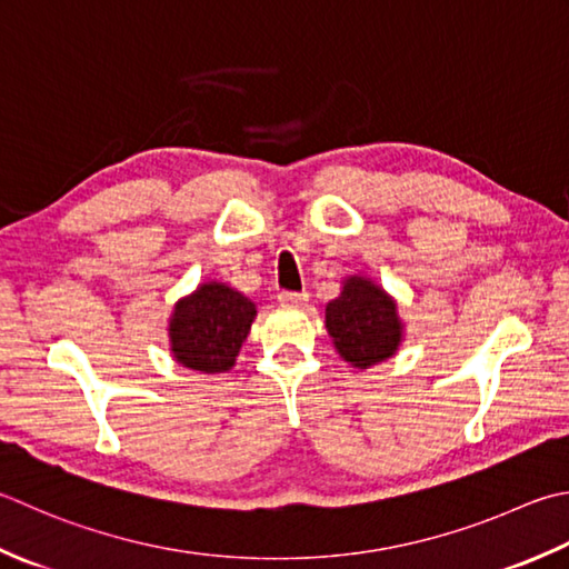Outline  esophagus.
I'll use <instances>...</instances> for the list:
<instances>
[{"mask_svg":"<svg viewBox=\"0 0 569 569\" xmlns=\"http://www.w3.org/2000/svg\"><path fill=\"white\" fill-rule=\"evenodd\" d=\"M278 300H281L283 306L303 308L308 303V293L306 291H281V293H278Z\"/></svg>","mask_w":569,"mask_h":569,"instance_id":"1","label":"esophagus"}]
</instances>
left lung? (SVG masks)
I'll return each mask as SVG.
<instances>
[{
    "label": "left lung",
    "mask_w": 569,
    "mask_h": 569,
    "mask_svg": "<svg viewBox=\"0 0 569 569\" xmlns=\"http://www.w3.org/2000/svg\"><path fill=\"white\" fill-rule=\"evenodd\" d=\"M326 328L340 358L358 370L392 358L405 330L392 296L365 276H350L326 306Z\"/></svg>",
    "instance_id": "1"
}]
</instances>
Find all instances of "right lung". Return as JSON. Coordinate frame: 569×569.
Listing matches in <instances>:
<instances>
[{
    "label": "right lung",
    "instance_id": "add662e5",
    "mask_svg": "<svg viewBox=\"0 0 569 569\" xmlns=\"http://www.w3.org/2000/svg\"><path fill=\"white\" fill-rule=\"evenodd\" d=\"M256 303L227 283L209 281L177 300L170 318L172 358L207 375L227 372L247 340Z\"/></svg>",
    "mask_w": 569,
    "mask_h": 569
}]
</instances>
